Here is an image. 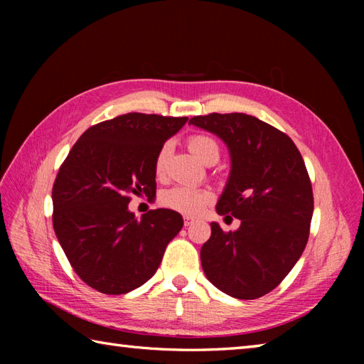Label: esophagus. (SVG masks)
Here are the masks:
<instances>
[{"mask_svg": "<svg viewBox=\"0 0 364 364\" xmlns=\"http://www.w3.org/2000/svg\"><path fill=\"white\" fill-rule=\"evenodd\" d=\"M183 222H184V227H191L196 220L192 218H188V215H186V218H183Z\"/></svg>", "mask_w": 364, "mask_h": 364, "instance_id": "esophagus-1", "label": "esophagus"}]
</instances>
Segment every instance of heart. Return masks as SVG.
Listing matches in <instances>:
<instances>
[{
	"label": "heart",
	"instance_id": "obj_1",
	"mask_svg": "<svg viewBox=\"0 0 364 364\" xmlns=\"http://www.w3.org/2000/svg\"><path fill=\"white\" fill-rule=\"evenodd\" d=\"M188 145L196 156L205 164H215L219 161L220 150L218 142L206 134H194L188 139ZM170 156V145L164 144L154 158V172L158 176L166 173L167 161ZM213 192L194 186H175L164 191L159 197L162 206L175 213L196 218L213 202Z\"/></svg>",
	"mask_w": 364,
	"mask_h": 364
}]
</instances>
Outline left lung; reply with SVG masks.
<instances>
[{
	"instance_id": "1",
	"label": "left lung",
	"mask_w": 364,
	"mask_h": 364,
	"mask_svg": "<svg viewBox=\"0 0 364 364\" xmlns=\"http://www.w3.org/2000/svg\"><path fill=\"white\" fill-rule=\"evenodd\" d=\"M189 123L228 145L231 173L215 210L241 220L228 233L211 223L200 250L205 275L231 297H262L291 272L310 236L314 200L304 158L288 134L253 115L213 112Z\"/></svg>"
}]
</instances>
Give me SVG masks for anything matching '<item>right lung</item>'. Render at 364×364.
Instances as JSON below:
<instances>
[{"mask_svg": "<svg viewBox=\"0 0 364 364\" xmlns=\"http://www.w3.org/2000/svg\"><path fill=\"white\" fill-rule=\"evenodd\" d=\"M188 117L128 112L82 133L53 184V227L81 280L98 292L127 294L161 264L183 218L150 210L128 211L131 196L156 194L154 158Z\"/></svg>", "mask_w": 364, "mask_h": 364, "instance_id": "obj_1", "label": "right lung"}]
</instances>
